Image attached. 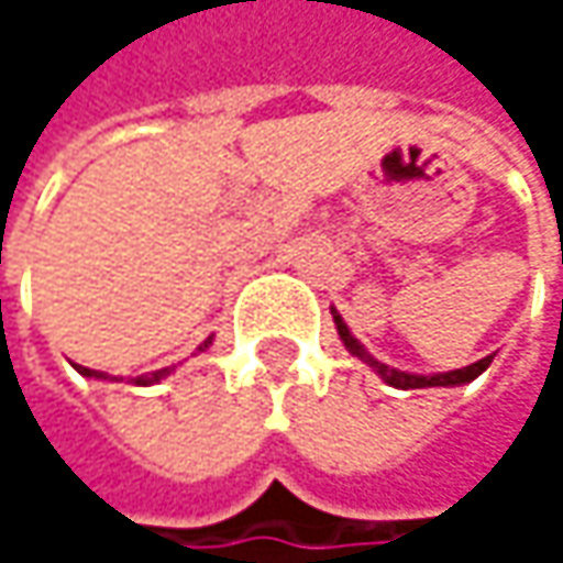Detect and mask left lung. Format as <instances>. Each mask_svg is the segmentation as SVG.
<instances>
[{
  "label": "left lung",
  "mask_w": 563,
  "mask_h": 563,
  "mask_svg": "<svg viewBox=\"0 0 563 563\" xmlns=\"http://www.w3.org/2000/svg\"><path fill=\"white\" fill-rule=\"evenodd\" d=\"M332 319H335V329H339V335H342V342H345V349L355 355V358H362V362H368L391 388H400V391H413V388H453V385H470L473 378H479L489 365H493V355H486V358H479V362H473V365H466V368H456V372H446V375H407V372H397V368H388V365H382L378 358H372L368 352H365V345L349 332V325L342 322V316L339 312H332Z\"/></svg>",
  "instance_id": "8db88e82"
}]
</instances>
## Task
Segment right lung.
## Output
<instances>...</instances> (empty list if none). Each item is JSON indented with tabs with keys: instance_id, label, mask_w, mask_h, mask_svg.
<instances>
[{
	"instance_id": "obj_1",
	"label": "right lung",
	"mask_w": 563,
	"mask_h": 563,
	"mask_svg": "<svg viewBox=\"0 0 563 563\" xmlns=\"http://www.w3.org/2000/svg\"><path fill=\"white\" fill-rule=\"evenodd\" d=\"M208 342H211V339H208ZM208 342H205L201 349H208ZM74 368H77L84 378H107L103 372H90V368H84V365H74ZM166 375H169V368H163V372H153V375H143V378H136V385H156V382H163Z\"/></svg>"
}]
</instances>
